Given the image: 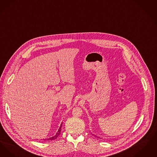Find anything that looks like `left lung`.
<instances>
[{"label":"left lung","instance_id":"1","mask_svg":"<svg viewBox=\"0 0 157 157\" xmlns=\"http://www.w3.org/2000/svg\"><path fill=\"white\" fill-rule=\"evenodd\" d=\"M93 135H94V134H93ZM96 136V137H97V138H102L101 137H100V136Z\"/></svg>","mask_w":157,"mask_h":157}]
</instances>
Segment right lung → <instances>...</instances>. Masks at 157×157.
<instances>
[{
    "label": "right lung",
    "mask_w": 157,
    "mask_h": 157,
    "mask_svg": "<svg viewBox=\"0 0 157 157\" xmlns=\"http://www.w3.org/2000/svg\"><path fill=\"white\" fill-rule=\"evenodd\" d=\"M61 125H62V123H61V125H60V127L59 128V129L57 131V132H56V134H55L54 136H52V137H50V138H45V139H41V140H43V141H52V140H54L55 139H56L58 136L60 135V132H61Z\"/></svg>",
    "instance_id": "obj_1"
}]
</instances>
